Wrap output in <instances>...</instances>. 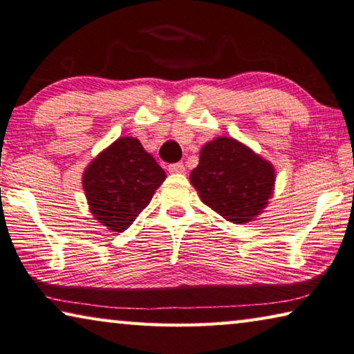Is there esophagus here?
Returning <instances> with one entry per match:
<instances>
[{
	"label": "esophagus",
	"instance_id": "obj_1",
	"mask_svg": "<svg viewBox=\"0 0 354 354\" xmlns=\"http://www.w3.org/2000/svg\"><path fill=\"white\" fill-rule=\"evenodd\" d=\"M167 169H169L171 174H182L185 171V166L183 163H172L167 166Z\"/></svg>",
	"mask_w": 354,
	"mask_h": 354
}]
</instances>
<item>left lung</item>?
Instances as JSON below:
<instances>
[{
	"mask_svg": "<svg viewBox=\"0 0 354 354\" xmlns=\"http://www.w3.org/2000/svg\"><path fill=\"white\" fill-rule=\"evenodd\" d=\"M202 202L227 221L243 224L256 218L274 187V169L232 138L205 144L189 176Z\"/></svg>",
	"mask_w": 354,
	"mask_h": 354,
	"instance_id": "1",
	"label": "left lung"
}]
</instances>
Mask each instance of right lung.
I'll list each match as a JSON object with an SVG mask.
<instances>
[{
    "mask_svg": "<svg viewBox=\"0 0 354 354\" xmlns=\"http://www.w3.org/2000/svg\"><path fill=\"white\" fill-rule=\"evenodd\" d=\"M165 178V171L138 139L119 138L84 171L83 187L98 223L124 232Z\"/></svg>",
    "mask_w": 354,
    "mask_h": 354,
    "instance_id": "add662e5",
    "label": "right lung"
}]
</instances>
